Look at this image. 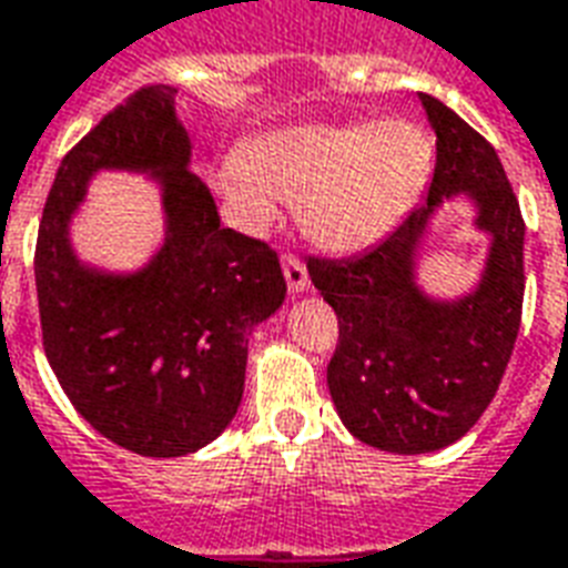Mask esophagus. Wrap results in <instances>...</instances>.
I'll return each instance as SVG.
<instances>
[{
	"instance_id": "1",
	"label": "esophagus",
	"mask_w": 568,
	"mask_h": 568,
	"mask_svg": "<svg viewBox=\"0 0 568 568\" xmlns=\"http://www.w3.org/2000/svg\"><path fill=\"white\" fill-rule=\"evenodd\" d=\"M281 266H284V278H287V287L293 293H302V290L312 287V278H308V268L296 254L281 256Z\"/></svg>"
}]
</instances>
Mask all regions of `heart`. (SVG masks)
<instances>
[{"mask_svg": "<svg viewBox=\"0 0 568 568\" xmlns=\"http://www.w3.org/2000/svg\"><path fill=\"white\" fill-rule=\"evenodd\" d=\"M433 163L426 132L408 120L312 123L263 135L223 165L214 187L254 230L300 202L305 235L326 251H359L417 202Z\"/></svg>", "mask_w": 568, "mask_h": 568, "instance_id": "heart-1", "label": "heart"}]
</instances>
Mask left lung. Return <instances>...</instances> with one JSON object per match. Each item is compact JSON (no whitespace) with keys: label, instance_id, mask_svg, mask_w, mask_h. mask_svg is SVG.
I'll use <instances>...</instances> for the list:
<instances>
[{"label":"left lung","instance_id":"8db88e82","mask_svg":"<svg viewBox=\"0 0 568 568\" xmlns=\"http://www.w3.org/2000/svg\"><path fill=\"white\" fill-rule=\"evenodd\" d=\"M436 130L426 202L366 254L308 256V275L338 317L326 384L345 426L372 448L429 454L466 436L494 403L524 314V217L499 156L466 120L420 93ZM469 189L495 235L483 287L445 306L414 287L425 217Z\"/></svg>","mask_w":568,"mask_h":568}]
</instances>
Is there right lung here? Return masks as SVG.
I'll list each match as a JSON object with an SVG mask.
<instances>
[{"instance_id":"right-lung-1","label":"right lung","mask_w":568,"mask_h":568,"mask_svg":"<svg viewBox=\"0 0 568 568\" xmlns=\"http://www.w3.org/2000/svg\"><path fill=\"white\" fill-rule=\"evenodd\" d=\"M175 87L123 99L63 156L36 242L41 345L87 424L142 457H184L239 412L247 335L287 293L263 239L221 226L205 181L190 169ZM97 168L164 178L170 239L151 267L114 280L73 260L64 226Z\"/></svg>"}]
</instances>
